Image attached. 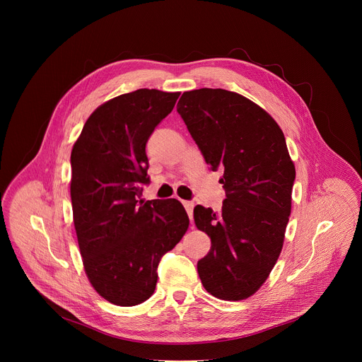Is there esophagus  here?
Listing matches in <instances>:
<instances>
[{
	"label": "esophagus",
	"mask_w": 362,
	"mask_h": 362,
	"mask_svg": "<svg viewBox=\"0 0 362 362\" xmlns=\"http://www.w3.org/2000/svg\"><path fill=\"white\" fill-rule=\"evenodd\" d=\"M183 206H185V209H186V212H187V215H189V219L192 221V218H193V203L192 202H183Z\"/></svg>",
	"instance_id": "1"
}]
</instances>
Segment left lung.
Masks as SVG:
<instances>
[{
	"mask_svg": "<svg viewBox=\"0 0 362 362\" xmlns=\"http://www.w3.org/2000/svg\"><path fill=\"white\" fill-rule=\"evenodd\" d=\"M177 113L226 192L222 211L197 204V229L212 240L197 262L202 285L225 300L253 295L282 250L295 166L278 123L249 98L223 88L182 94Z\"/></svg>",
	"mask_w": 362,
	"mask_h": 362,
	"instance_id": "8db88e82",
	"label": "left lung"
}]
</instances>
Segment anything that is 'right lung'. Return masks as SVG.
<instances>
[{"mask_svg": "<svg viewBox=\"0 0 362 362\" xmlns=\"http://www.w3.org/2000/svg\"><path fill=\"white\" fill-rule=\"evenodd\" d=\"M179 95L139 88L106 101L71 150L70 194L84 271L115 305H139L153 295L162 256L189 228L179 200H139L150 182L146 143Z\"/></svg>", "mask_w": 362, "mask_h": 362, "instance_id": "obj_1", "label": "right lung"}]
</instances>
